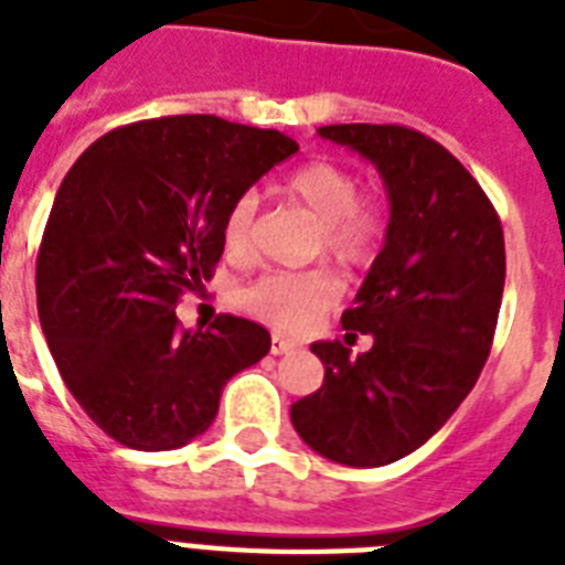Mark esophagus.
<instances>
[{"label": "esophagus", "mask_w": 565, "mask_h": 565, "mask_svg": "<svg viewBox=\"0 0 565 565\" xmlns=\"http://www.w3.org/2000/svg\"><path fill=\"white\" fill-rule=\"evenodd\" d=\"M296 349H299V345L292 343V340H287V337H281V334L273 337V354H290V352H296Z\"/></svg>", "instance_id": "obj_1"}]
</instances>
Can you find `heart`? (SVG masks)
Returning <instances> with one entry per match:
<instances>
[{
	"mask_svg": "<svg viewBox=\"0 0 565 565\" xmlns=\"http://www.w3.org/2000/svg\"><path fill=\"white\" fill-rule=\"evenodd\" d=\"M281 195L319 222V252L328 260L361 269L372 264L386 234L384 204L361 195V179L340 163L313 161L281 181ZM255 193L237 195L222 216V243L234 260L255 248ZM337 301V281L328 273H269L243 290V308L278 331L299 334Z\"/></svg>",
	"mask_w": 565,
	"mask_h": 565,
	"instance_id": "1",
	"label": "heart"
}]
</instances>
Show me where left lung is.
<instances>
[{
  "label": "left lung",
  "instance_id": "obj_1",
  "mask_svg": "<svg viewBox=\"0 0 565 565\" xmlns=\"http://www.w3.org/2000/svg\"><path fill=\"white\" fill-rule=\"evenodd\" d=\"M319 137L375 163L390 225L343 313L345 343L310 345L326 381L292 404L290 419L334 463L386 466L425 446L472 393L499 322L504 231L463 163L416 128L349 122ZM358 333L373 349L352 359L348 337Z\"/></svg>",
  "mask_w": 565,
  "mask_h": 565
}]
</instances>
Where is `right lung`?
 I'll list each match as a JSON object with an SVG mask.
<instances>
[{"mask_svg":"<svg viewBox=\"0 0 565 565\" xmlns=\"http://www.w3.org/2000/svg\"><path fill=\"white\" fill-rule=\"evenodd\" d=\"M292 137L181 114L102 135L66 172L38 252V313L82 411L119 446L170 451L211 428L228 377L269 331L220 313L188 331L175 305L211 281L222 216Z\"/></svg>","mask_w":565,"mask_h":565,"instance_id":"right-lung-1","label":"right lung"}]
</instances>
